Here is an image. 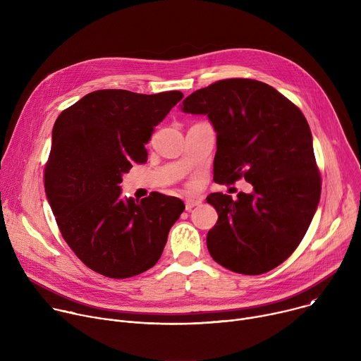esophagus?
I'll return each instance as SVG.
<instances>
[{
  "mask_svg": "<svg viewBox=\"0 0 361 361\" xmlns=\"http://www.w3.org/2000/svg\"><path fill=\"white\" fill-rule=\"evenodd\" d=\"M201 204V198H197V197H191V198H187L185 200V210L187 212H191L195 205H200Z\"/></svg>",
  "mask_w": 361,
  "mask_h": 361,
  "instance_id": "obj_1",
  "label": "esophagus"
}]
</instances>
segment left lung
I'll use <instances>...</instances> for the list:
<instances>
[{
    "mask_svg": "<svg viewBox=\"0 0 361 361\" xmlns=\"http://www.w3.org/2000/svg\"><path fill=\"white\" fill-rule=\"evenodd\" d=\"M181 110L204 114L217 133L214 181L245 178L251 194L207 197L219 213L207 247L219 264L248 276L267 273L301 243L322 192L310 127L271 85L228 78L194 91Z\"/></svg>",
    "mask_w": 361,
    "mask_h": 361,
    "instance_id": "8db88e82",
    "label": "left lung"
}]
</instances>
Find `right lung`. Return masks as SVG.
Masks as SVG:
<instances>
[{"label":"right lung","instance_id":"obj_1","mask_svg":"<svg viewBox=\"0 0 361 361\" xmlns=\"http://www.w3.org/2000/svg\"><path fill=\"white\" fill-rule=\"evenodd\" d=\"M183 97L98 90L56 120L45 194L66 243L98 274L128 279L151 269L185 209L180 198L160 192L121 198L120 187L134 163L147 161L154 127Z\"/></svg>","mask_w":361,"mask_h":361}]
</instances>
